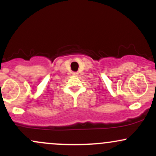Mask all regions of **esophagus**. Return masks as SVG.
Instances as JSON below:
<instances>
[{"label": "esophagus", "instance_id": "34e87169", "mask_svg": "<svg viewBox=\"0 0 156 156\" xmlns=\"http://www.w3.org/2000/svg\"><path fill=\"white\" fill-rule=\"evenodd\" d=\"M78 73L77 72H74L73 73V75H74V76H78Z\"/></svg>", "mask_w": 156, "mask_h": 156}]
</instances>
